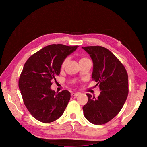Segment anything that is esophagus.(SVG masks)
<instances>
[{"label": "esophagus", "mask_w": 147, "mask_h": 147, "mask_svg": "<svg viewBox=\"0 0 147 147\" xmlns=\"http://www.w3.org/2000/svg\"><path fill=\"white\" fill-rule=\"evenodd\" d=\"M79 94H80L79 92H72V94H71V96H72V97H75V96H78Z\"/></svg>", "instance_id": "esophagus-1"}]
</instances>
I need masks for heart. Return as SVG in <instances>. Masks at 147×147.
<instances>
[{"label":"heart","instance_id":"obj_1","mask_svg":"<svg viewBox=\"0 0 147 147\" xmlns=\"http://www.w3.org/2000/svg\"><path fill=\"white\" fill-rule=\"evenodd\" d=\"M88 58H86V57H83V58H82L80 60V61H84L85 59H87ZM69 57H66L65 59H64V60L63 61V63H62L61 64V68L63 69L65 67V66L66 65V64H67V63L69 62Z\"/></svg>","mask_w":147,"mask_h":147}]
</instances>
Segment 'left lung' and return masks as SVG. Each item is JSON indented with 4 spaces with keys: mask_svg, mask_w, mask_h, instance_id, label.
<instances>
[{
    "mask_svg": "<svg viewBox=\"0 0 147 147\" xmlns=\"http://www.w3.org/2000/svg\"><path fill=\"white\" fill-rule=\"evenodd\" d=\"M93 62L92 80L101 91L97 98L90 94L83 113L90 123L102 125L110 121L121 110L129 92L128 75L123 64L103 47H83Z\"/></svg>",
    "mask_w": 147,
    "mask_h": 147,
    "instance_id": "1",
    "label": "left lung"
}]
</instances>
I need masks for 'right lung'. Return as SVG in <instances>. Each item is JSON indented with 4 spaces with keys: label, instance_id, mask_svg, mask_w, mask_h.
I'll list each match as a JSON object with an SVG mask.
<instances>
[{
    "label": "right lung",
    "instance_id": "add662e5",
    "mask_svg": "<svg viewBox=\"0 0 147 147\" xmlns=\"http://www.w3.org/2000/svg\"><path fill=\"white\" fill-rule=\"evenodd\" d=\"M78 47L53 44L34 53L24 64L18 86L25 106L38 121L49 123L63 114L70 93H56L50 86L60 74L63 61Z\"/></svg>",
    "mask_w": 147,
    "mask_h": 147
}]
</instances>
